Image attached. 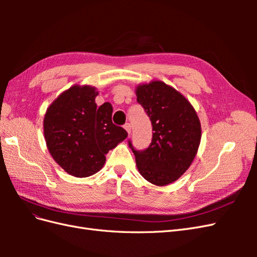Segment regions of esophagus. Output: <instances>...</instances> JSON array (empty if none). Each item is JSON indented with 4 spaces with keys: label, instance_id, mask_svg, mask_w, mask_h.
<instances>
[{
    "label": "esophagus",
    "instance_id": "obj_1",
    "mask_svg": "<svg viewBox=\"0 0 257 257\" xmlns=\"http://www.w3.org/2000/svg\"><path fill=\"white\" fill-rule=\"evenodd\" d=\"M124 128L126 130V132L128 134H131V131H132V126H131V124L130 123H126L125 125H124Z\"/></svg>",
    "mask_w": 257,
    "mask_h": 257
}]
</instances>
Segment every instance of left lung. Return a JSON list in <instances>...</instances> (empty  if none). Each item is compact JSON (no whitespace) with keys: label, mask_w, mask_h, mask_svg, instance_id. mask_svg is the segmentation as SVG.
Listing matches in <instances>:
<instances>
[{"label":"left lung","mask_w":257,"mask_h":257,"mask_svg":"<svg viewBox=\"0 0 257 257\" xmlns=\"http://www.w3.org/2000/svg\"><path fill=\"white\" fill-rule=\"evenodd\" d=\"M137 102L152 123V142L135 154L138 172L150 183L164 186L175 182L191 166L201 138L198 115L180 92L160 80L138 84Z\"/></svg>","instance_id":"obj_1"}]
</instances>
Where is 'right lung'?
Segmentation results:
<instances>
[{"mask_svg":"<svg viewBox=\"0 0 257 257\" xmlns=\"http://www.w3.org/2000/svg\"><path fill=\"white\" fill-rule=\"evenodd\" d=\"M97 95L94 87L75 84L45 113L44 135L51 157L77 178L96 174L105 164V154L127 137L126 131L111 121V104L97 107Z\"/></svg>","mask_w":257,"mask_h":257,"instance_id":"1","label":"right lung"}]
</instances>
